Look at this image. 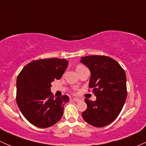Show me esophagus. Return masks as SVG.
<instances>
[{"mask_svg": "<svg viewBox=\"0 0 146 146\" xmlns=\"http://www.w3.org/2000/svg\"><path fill=\"white\" fill-rule=\"evenodd\" d=\"M73 100H74L75 102H77L80 101V98H73Z\"/></svg>", "mask_w": 146, "mask_h": 146, "instance_id": "obj_1", "label": "esophagus"}]
</instances>
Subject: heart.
I'll return each mask as SVG.
<instances>
[{
	"label": "heart",
	"instance_id": "heart-1",
	"mask_svg": "<svg viewBox=\"0 0 146 146\" xmlns=\"http://www.w3.org/2000/svg\"><path fill=\"white\" fill-rule=\"evenodd\" d=\"M82 67H84V66H82V65H78V66L76 67V70H78V69H80V68H82Z\"/></svg>",
	"mask_w": 146,
	"mask_h": 146
}]
</instances>
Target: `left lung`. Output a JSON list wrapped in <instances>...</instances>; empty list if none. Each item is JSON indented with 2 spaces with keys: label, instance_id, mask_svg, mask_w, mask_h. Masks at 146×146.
Returning a JSON list of instances; mask_svg holds the SVG:
<instances>
[{
  "label": "left lung",
  "instance_id": "obj_1",
  "mask_svg": "<svg viewBox=\"0 0 146 146\" xmlns=\"http://www.w3.org/2000/svg\"><path fill=\"white\" fill-rule=\"evenodd\" d=\"M80 62L90 70L89 87L96 96L95 101L85 99L87 108L82 116L91 125L106 126L117 118L125 102V72L116 60L107 56H86L81 57Z\"/></svg>",
  "mask_w": 146,
  "mask_h": 146
}]
</instances>
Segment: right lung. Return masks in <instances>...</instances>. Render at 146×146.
I'll return each mask as SVG.
<instances>
[{
    "instance_id": "1",
    "label": "right lung",
    "mask_w": 146,
    "mask_h": 146,
    "mask_svg": "<svg viewBox=\"0 0 146 146\" xmlns=\"http://www.w3.org/2000/svg\"><path fill=\"white\" fill-rule=\"evenodd\" d=\"M66 59L50 58L33 61L23 67L17 80V102L24 117L33 125L50 127L64 113L66 95L54 98L51 83L60 80L68 66Z\"/></svg>"
}]
</instances>
